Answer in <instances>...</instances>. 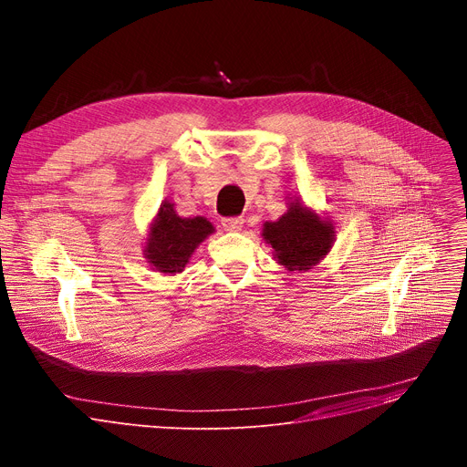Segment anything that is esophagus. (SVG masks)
I'll use <instances>...</instances> for the list:
<instances>
[{"label":"esophagus","mask_w":467,"mask_h":467,"mask_svg":"<svg viewBox=\"0 0 467 467\" xmlns=\"http://www.w3.org/2000/svg\"><path fill=\"white\" fill-rule=\"evenodd\" d=\"M221 225H223L227 231H240L244 225L242 217H223L221 219Z\"/></svg>","instance_id":"obj_1"}]
</instances>
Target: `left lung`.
I'll list each match as a JSON object with an SVG mask.
<instances>
[{"instance_id":"1","label":"left lung","mask_w":467,"mask_h":467,"mask_svg":"<svg viewBox=\"0 0 467 467\" xmlns=\"http://www.w3.org/2000/svg\"><path fill=\"white\" fill-rule=\"evenodd\" d=\"M335 229L329 221L306 210L299 201L278 221H266L263 238L275 248L276 259L287 271H306L331 250Z\"/></svg>"}]
</instances>
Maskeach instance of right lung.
<instances>
[{
	"instance_id": "add662e5",
	"label": "right lung",
	"mask_w": 467,
	"mask_h": 467,
	"mask_svg": "<svg viewBox=\"0 0 467 467\" xmlns=\"http://www.w3.org/2000/svg\"><path fill=\"white\" fill-rule=\"evenodd\" d=\"M212 233L213 227L204 217H180L174 204L164 202L147 238L145 257L159 273H182L191 254Z\"/></svg>"
}]
</instances>
